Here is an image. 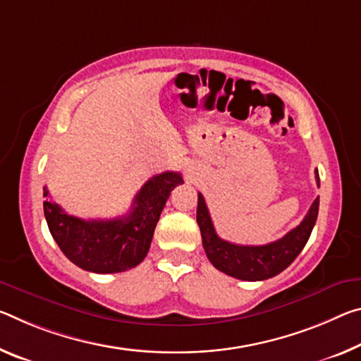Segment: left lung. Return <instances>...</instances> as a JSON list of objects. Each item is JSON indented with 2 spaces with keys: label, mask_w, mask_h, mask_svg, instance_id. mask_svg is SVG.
Instances as JSON below:
<instances>
[{
  "label": "left lung",
  "mask_w": 361,
  "mask_h": 361,
  "mask_svg": "<svg viewBox=\"0 0 361 361\" xmlns=\"http://www.w3.org/2000/svg\"><path fill=\"white\" fill-rule=\"evenodd\" d=\"M314 180L319 186L318 170L314 171ZM318 207L319 197L314 199L299 226L284 234L278 241L265 245H239L221 239L215 231L201 192L197 194L196 219L201 230L204 250L216 270L243 281H263L286 270L302 252L317 221Z\"/></svg>",
  "instance_id": "8db88e82"
}]
</instances>
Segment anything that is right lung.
<instances>
[{"label":"right lung","mask_w":361,"mask_h":361,"mask_svg":"<svg viewBox=\"0 0 361 361\" xmlns=\"http://www.w3.org/2000/svg\"><path fill=\"white\" fill-rule=\"evenodd\" d=\"M181 183L178 171L152 176L135 196L128 214L114 220H82L49 199L43 202L44 219L51 236L72 263L91 273H120L145 260L164 205ZM43 191L48 197L47 188Z\"/></svg>","instance_id":"obj_1"}]
</instances>
